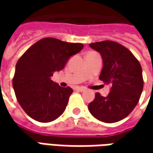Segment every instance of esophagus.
<instances>
[{
    "mask_svg": "<svg viewBox=\"0 0 153 153\" xmlns=\"http://www.w3.org/2000/svg\"><path fill=\"white\" fill-rule=\"evenodd\" d=\"M76 90H78L80 92H83L85 91V88H82V87H78V88H76Z\"/></svg>",
    "mask_w": 153,
    "mask_h": 153,
    "instance_id": "esophagus-1",
    "label": "esophagus"
}]
</instances>
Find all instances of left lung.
Masks as SVG:
<instances>
[{"label":"left lung","instance_id":"obj_1","mask_svg":"<svg viewBox=\"0 0 153 153\" xmlns=\"http://www.w3.org/2000/svg\"><path fill=\"white\" fill-rule=\"evenodd\" d=\"M89 46L101 55L103 68L99 78L110 84L111 90L106 97L96 93L88 110L101 122H118L138 104L144 85L141 66L132 53L117 42L103 41Z\"/></svg>","mask_w":153,"mask_h":153}]
</instances>
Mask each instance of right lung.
I'll return each instance as SVG.
<instances>
[{
	"label": "right lung",
	"mask_w": 153,
	"mask_h": 153,
	"mask_svg": "<svg viewBox=\"0 0 153 153\" xmlns=\"http://www.w3.org/2000/svg\"><path fill=\"white\" fill-rule=\"evenodd\" d=\"M82 48V43L47 37L33 44L18 60L13 87L21 107L34 120L52 122L65 111L73 90L60 87L51 76Z\"/></svg>",
	"instance_id": "1"
}]
</instances>
